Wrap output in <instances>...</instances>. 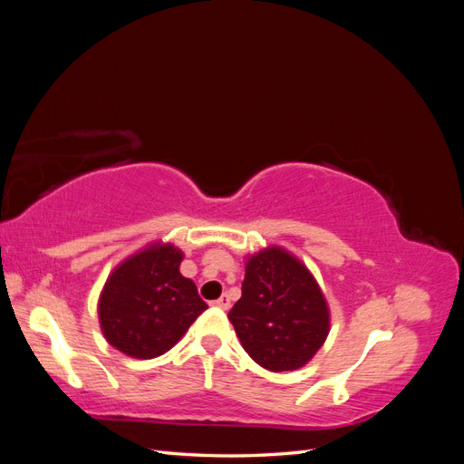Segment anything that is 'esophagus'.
Returning <instances> with one entry per match:
<instances>
[{"instance_id": "esophagus-1", "label": "esophagus", "mask_w": 464, "mask_h": 464, "mask_svg": "<svg viewBox=\"0 0 464 464\" xmlns=\"http://www.w3.org/2000/svg\"><path fill=\"white\" fill-rule=\"evenodd\" d=\"M213 305L220 307V310H228V307H230V296H228V294H222L218 300L213 302Z\"/></svg>"}]
</instances>
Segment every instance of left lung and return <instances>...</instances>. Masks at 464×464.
Listing matches in <instances>:
<instances>
[{"label":"left lung","mask_w":464,"mask_h":464,"mask_svg":"<svg viewBox=\"0 0 464 464\" xmlns=\"http://www.w3.org/2000/svg\"><path fill=\"white\" fill-rule=\"evenodd\" d=\"M228 319L246 353L271 372L305 366L331 325L327 300L314 275L278 246L247 259L242 298Z\"/></svg>","instance_id":"1"}]
</instances>
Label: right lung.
Here are the masks:
<instances>
[{
    "instance_id": "obj_1",
    "label": "right lung",
    "mask_w": 464,
    "mask_h": 464,
    "mask_svg": "<svg viewBox=\"0 0 464 464\" xmlns=\"http://www.w3.org/2000/svg\"><path fill=\"white\" fill-rule=\"evenodd\" d=\"M184 254L172 244H150L120 263L98 300L106 341L120 353L150 360L168 353L207 304L193 280L181 276Z\"/></svg>"
}]
</instances>
